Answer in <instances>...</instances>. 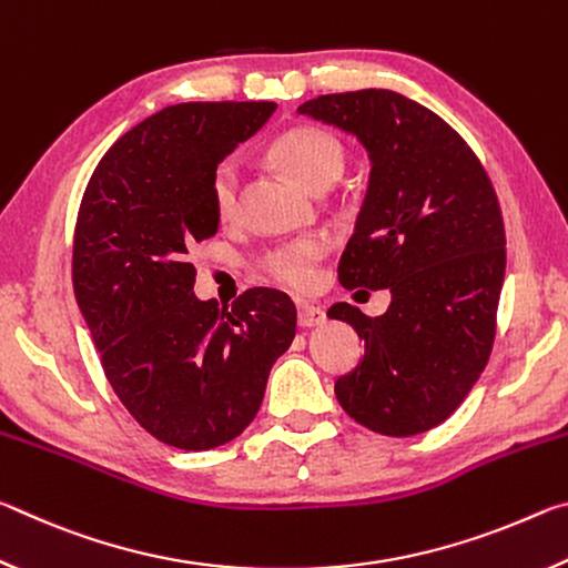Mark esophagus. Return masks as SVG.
I'll return each mask as SVG.
<instances>
[{"label":"esophagus","instance_id":"34e87169","mask_svg":"<svg viewBox=\"0 0 568 568\" xmlns=\"http://www.w3.org/2000/svg\"><path fill=\"white\" fill-rule=\"evenodd\" d=\"M323 323H325L323 307L305 301L297 303V325H301V328H318Z\"/></svg>","mask_w":568,"mask_h":568}]
</instances>
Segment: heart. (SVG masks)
Here are the masks:
<instances>
[{"instance_id": "1", "label": "heart", "mask_w": 568, "mask_h": 568, "mask_svg": "<svg viewBox=\"0 0 568 568\" xmlns=\"http://www.w3.org/2000/svg\"><path fill=\"white\" fill-rule=\"evenodd\" d=\"M271 155L307 190L328 187L331 182L341 178L345 162L341 142L331 132L318 128H293L283 132L273 142ZM240 185H243L240 162L235 158L220 160L213 170V178H210V195H213L217 217L230 220L235 215ZM323 253L325 240L318 235H305L267 253L261 263V271L267 281L303 291L313 283L315 263L321 261Z\"/></svg>"}]
</instances>
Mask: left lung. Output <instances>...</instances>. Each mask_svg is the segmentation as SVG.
Instances as JSON below:
<instances>
[{
    "label": "left lung",
    "mask_w": 568,
    "mask_h": 568,
    "mask_svg": "<svg viewBox=\"0 0 568 568\" xmlns=\"http://www.w3.org/2000/svg\"><path fill=\"white\" fill-rule=\"evenodd\" d=\"M297 112L368 152V192L338 277L348 291H390L378 318L348 303L328 311L365 341L335 398L376 434H423L464 403L491 355L506 273L494 185L448 122L398 92L321 94Z\"/></svg>",
    "instance_id": "8db88e82"
}]
</instances>
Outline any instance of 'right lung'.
Instances as JSON below:
<instances>
[{"label": "right lung", "instance_id": "right-lung-1", "mask_svg": "<svg viewBox=\"0 0 568 568\" xmlns=\"http://www.w3.org/2000/svg\"><path fill=\"white\" fill-rule=\"evenodd\" d=\"M275 102L170 104L114 142L74 227L77 305L110 386L150 436L182 450L233 440L261 410L273 363L295 338V305L250 287L200 301L190 250L217 233L210 178L263 128Z\"/></svg>", "mask_w": 568, "mask_h": 568}]
</instances>
